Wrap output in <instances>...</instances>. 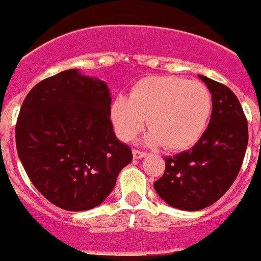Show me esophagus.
<instances>
[{
  "instance_id": "obj_1",
  "label": "esophagus",
  "mask_w": 261,
  "mask_h": 261,
  "mask_svg": "<svg viewBox=\"0 0 261 261\" xmlns=\"http://www.w3.org/2000/svg\"><path fill=\"white\" fill-rule=\"evenodd\" d=\"M147 154L145 153V151H140V150H133V158L135 159H142V158H145V156H146Z\"/></svg>"
}]
</instances>
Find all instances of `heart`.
I'll list each match as a JSON object with an SVG mask.
<instances>
[{
	"label": "heart",
	"instance_id": "obj_1",
	"mask_svg": "<svg viewBox=\"0 0 261 261\" xmlns=\"http://www.w3.org/2000/svg\"><path fill=\"white\" fill-rule=\"evenodd\" d=\"M212 115L209 90L197 81L162 75L147 77L133 87L130 98L117 95L111 106V117L117 135L130 141L146 124L144 136L149 146L186 150L197 144Z\"/></svg>",
	"mask_w": 261,
	"mask_h": 261
}]
</instances>
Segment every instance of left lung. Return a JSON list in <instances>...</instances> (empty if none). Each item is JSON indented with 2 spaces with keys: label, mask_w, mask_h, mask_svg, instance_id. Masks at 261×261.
Instances as JSON below:
<instances>
[{
  "label": "left lung",
  "mask_w": 261,
  "mask_h": 261,
  "mask_svg": "<svg viewBox=\"0 0 261 261\" xmlns=\"http://www.w3.org/2000/svg\"><path fill=\"white\" fill-rule=\"evenodd\" d=\"M212 94L208 128L190 150L167 156L154 190L166 204L196 212L220 200L237 179L248 144V125L238 98L225 85L199 74Z\"/></svg>",
  "instance_id": "obj_1"
}]
</instances>
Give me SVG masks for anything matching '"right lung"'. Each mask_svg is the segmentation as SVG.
<instances>
[{
	"label": "right lung",
	"instance_id": "obj_1",
	"mask_svg": "<svg viewBox=\"0 0 261 261\" xmlns=\"http://www.w3.org/2000/svg\"><path fill=\"white\" fill-rule=\"evenodd\" d=\"M105 81L69 69L39 82L23 100L17 151L30 180L48 201L69 212L102 204L132 150L111 123Z\"/></svg>",
	"mask_w": 261,
	"mask_h": 261
}]
</instances>
